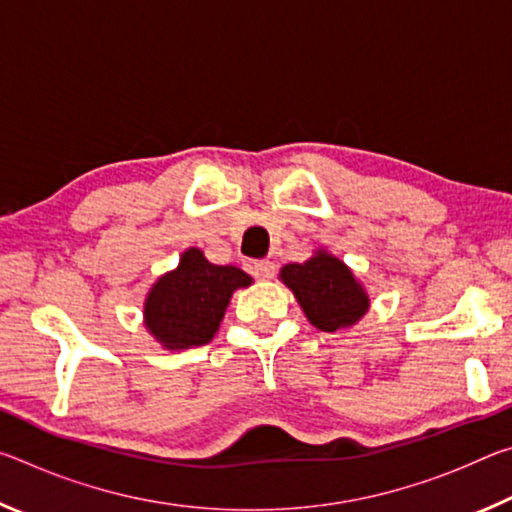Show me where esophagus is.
<instances>
[{"instance_id":"34e87169","label":"esophagus","mask_w":512,"mask_h":512,"mask_svg":"<svg viewBox=\"0 0 512 512\" xmlns=\"http://www.w3.org/2000/svg\"><path fill=\"white\" fill-rule=\"evenodd\" d=\"M250 273H253L257 280H271L275 275V264L268 262V259H255V262L250 264Z\"/></svg>"}]
</instances>
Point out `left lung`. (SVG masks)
Listing matches in <instances>:
<instances>
[{
    "label": "left lung",
    "instance_id": "1",
    "mask_svg": "<svg viewBox=\"0 0 512 512\" xmlns=\"http://www.w3.org/2000/svg\"><path fill=\"white\" fill-rule=\"evenodd\" d=\"M280 280L293 291L309 323L323 332L354 325L370 307L368 293L354 273L323 248L307 262L284 266Z\"/></svg>",
    "mask_w": 512,
    "mask_h": 512
}]
</instances>
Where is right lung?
Segmentation results:
<instances>
[{
  "instance_id": "obj_1",
  "label": "right lung",
  "mask_w": 512,
  "mask_h": 512,
  "mask_svg": "<svg viewBox=\"0 0 512 512\" xmlns=\"http://www.w3.org/2000/svg\"><path fill=\"white\" fill-rule=\"evenodd\" d=\"M253 284L237 266L207 262L203 250L189 248L180 264L153 284L144 300V325L167 350L205 345L219 332L232 293Z\"/></svg>"
}]
</instances>
